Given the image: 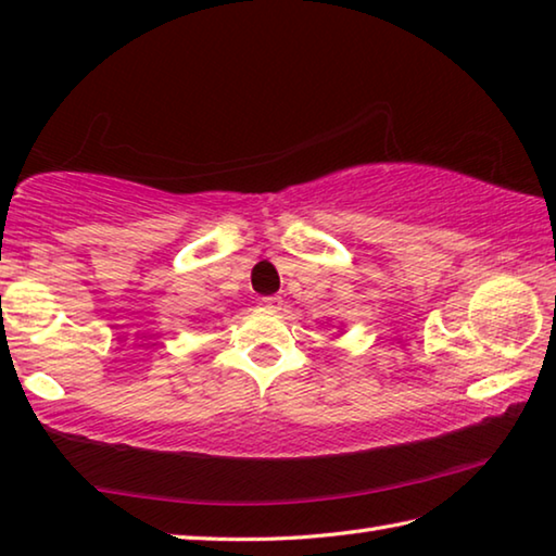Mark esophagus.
Masks as SVG:
<instances>
[{
    "label": "esophagus",
    "mask_w": 556,
    "mask_h": 556,
    "mask_svg": "<svg viewBox=\"0 0 556 556\" xmlns=\"http://www.w3.org/2000/svg\"><path fill=\"white\" fill-rule=\"evenodd\" d=\"M263 305L270 307V311H280V305H283V298H280V295H266V298H263Z\"/></svg>",
    "instance_id": "34e87169"
}]
</instances>
